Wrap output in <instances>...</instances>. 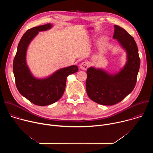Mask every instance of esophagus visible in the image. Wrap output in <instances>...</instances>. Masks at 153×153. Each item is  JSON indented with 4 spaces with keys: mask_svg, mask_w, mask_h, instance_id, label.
Segmentation results:
<instances>
[{
    "mask_svg": "<svg viewBox=\"0 0 153 153\" xmlns=\"http://www.w3.org/2000/svg\"><path fill=\"white\" fill-rule=\"evenodd\" d=\"M88 67H89V62L87 61L83 62L80 65V69H82L83 70H86L87 68H88Z\"/></svg>",
    "mask_w": 153,
    "mask_h": 153,
    "instance_id": "obj_1",
    "label": "esophagus"
}]
</instances>
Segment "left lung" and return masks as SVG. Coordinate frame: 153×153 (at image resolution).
<instances>
[{"label": "left lung", "mask_w": 153, "mask_h": 153, "mask_svg": "<svg viewBox=\"0 0 153 153\" xmlns=\"http://www.w3.org/2000/svg\"><path fill=\"white\" fill-rule=\"evenodd\" d=\"M113 39H116L126 54L124 66L114 74L91 67L86 71V93L94 102L103 105H113L132 92L137 81L140 60L134 38L122 27L114 25Z\"/></svg>", "instance_id": "8db88e82"}]
</instances>
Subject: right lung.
<instances>
[{
  "label": "right lung",
  "mask_w": 153,
  "mask_h": 153,
  "mask_svg": "<svg viewBox=\"0 0 153 153\" xmlns=\"http://www.w3.org/2000/svg\"><path fill=\"white\" fill-rule=\"evenodd\" d=\"M53 25L48 23L31 28L22 37L13 61V73L19 93L31 103L46 106L55 103L62 96L67 77L79 71L76 65L60 68L51 75L37 78L31 72L27 63L28 46L39 32L50 30Z\"/></svg>",
  "instance_id": "add662e5"
}]
</instances>
